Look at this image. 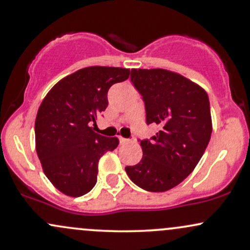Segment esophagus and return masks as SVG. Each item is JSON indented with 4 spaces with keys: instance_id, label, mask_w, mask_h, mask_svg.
<instances>
[{
    "instance_id": "esophagus-1",
    "label": "esophagus",
    "mask_w": 250,
    "mask_h": 250,
    "mask_svg": "<svg viewBox=\"0 0 250 250\" xmlns=\"http://www.w3.org/2000/svg\"><path fill=\"white\" fill-rule=\"evenodd\" d=\"M119 140H120V143H127V142H129V140L128 139H125V137H122V136H119Z\"/></svg>"
}]
</instances>
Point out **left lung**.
Returning <instances> with one entry per match:
<instances>
[{
    "label": "left lung",
    "mask_w": 250,
    "mask_h": 250,
    "mask_svg": "<svg viewBox=\"0 0 250 250\" xmlns=\"http://www.w3.org/2000/svg\"><path fill=\"white\" fill-rule=\"evenodd\" d=\"M130 80L145 102L146 122L159 125V131L140 141L142 160L125 171L145 190L167 191L194 170L207 148L208 95L196 83L166 69H131Z\"/></svg>",
    "instance_id": "obj_1"
}]
</instances>
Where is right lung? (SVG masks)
<instances>
[{
	"label": "right lung",
	"mask_w": 250,
	"mask_h": 250,
	"mask_svg": "<svg viewBox=\"0 0 250 250\" xmlns=\"http://www.w3.org/2000/svg\"><path fill=\"white\" fill-rule=\"evenodd\" d=\"M130 70L88 67L57 82L36 115V151L45 176L63 194L79 197L96 185L99 160L119 146L117 137L94 131L91 123L108 107V90Z\"/></svg>",
	"instance_id": "obj_1"
}]
</instances>
